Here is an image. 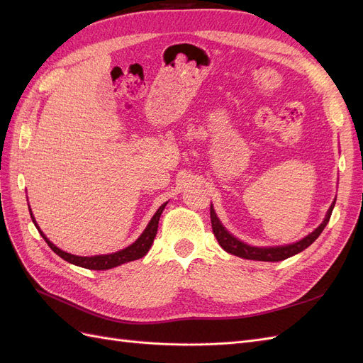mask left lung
Listing matches in <instances>:
<instances>
[{
  "instance_id": "left-lung-1",
  "label": "left lung",
  "mask_w": 363,
  "mask_h": 363,
  "mask_svg": "<svg viewBox=\"0 0 363 363\" xmlns=\"http://www.w3.org/2000/svg\"><path fill=\"white\" fill-rule=\"evenodd\" d=\"M335 203H332L330 208H328V212L324 218V221L321 223L320 227H316L311 235H307L306 238H303L301 240L295 244H289V245H281V247H251L242 240H239L238 238H235L233 235H230L225 227L219 221L215 211H213V206H211V221H212V230H213V235L218 240V244L223 247V250H225L230 255H235L238 257H242V259H248V260H260V262H279V260H284L291 256L298 255L303 250H306L309 245H312L315 240L318 239L323 233V230L325 228L327 223L330 221V216L333 212V207Z\"/></svg>"
}]
</instances>
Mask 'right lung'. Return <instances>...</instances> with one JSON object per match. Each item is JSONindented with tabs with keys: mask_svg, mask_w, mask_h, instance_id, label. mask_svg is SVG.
<instances>
[{
	"mask_svg": "<svg viewBox=\"0 0 363 363\" xmlns=\"http://www.w3.org/2000/svg\"><path fill=\"white\" fill-rule=\"evenodd\" d=\"M167 204L168 203H164V204H162L157 208V212L155 213V216L151 218V221L148 223L147 228L144 230V232H142V235L135 240L133 244L128 245L124 250H119L116 252H112V255H101V256H91V257L89 256L83 257V256L69 255V252L57 248L52 242H50V239L45 235L40 232V228L38 227V224L35 221V216H33V213H31V208H30V215H31L33 223H35L36 228L39 230L40 236L45 239V242L48 244V247L54 252H56L57 256H60L63 260H67V262H69V263H72V265H77V267H82V268H86V269L103 271V269H111V268H115L118 265H123V263H127V262H131V260L140 259V257H144L147 255L148 250L152 245V242H155V238L157 235L159 219H160V215H162L163 208H164V206H167Z\"/></svg>",
	"mask_w": 363,
	"mask_h": 363,
	"instance_id": "1",
	"label": "right lung"
}]
</instances>
